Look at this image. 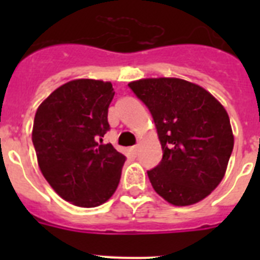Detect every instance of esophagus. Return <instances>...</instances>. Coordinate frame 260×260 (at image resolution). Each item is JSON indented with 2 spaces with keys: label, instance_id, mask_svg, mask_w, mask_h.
I'll use <instances>...</instances> for the list:
<instances>
[{
  "label": "esophagus",
  "instance_id": "1",
  "mask_svg": "<svg viewBox=\"0 0 260 260\" xmlns=\"http://www.w3.org/2000/svg\"><path fill=\"white\" fill-rule=\"evenodd\" d=\"M130 152H132L134 156H137L138 152H139V146H138V144H135V146L130 147Z\"/></svg>",
  "mask_w": 260,
  "mask_h": 260
}]
</instances>
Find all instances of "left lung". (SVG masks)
<instances>
[{
  "instance_id": "1",
  "label": "left lung",
  "mask_w": 260,
  "mask_h": 260,
  "mask_svg": "<svg viewBox=\"0 0 260 260\" xmlns=\"http://www.w3.org/2000/svg\"><path fill=\"white\" fill-rule=\"evenodd\" d=\"M128 87L151 112L161 143V161L147 171L151 185L174 206L198 203L221 182L233 151L226 110L183 79L150 78Z\"/></svg>"
}]
</instances>
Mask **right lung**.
Returning <instances> with one entry per match:
<instances>
[{
	"label": "right lung",
	"mask_w": 260,
	"mask_h": 260,
	"mask_svg": "<svg viewBox=\"0 0 260 260\" xmlns=\"http://www.w3.org/2000/svg\"><path fill=\"white\" fill-rule=\"evenodd\" d=\"M113 96L109 82L71 80L36 110L32 143L41 173L61 198L79 207L105 203L119 183L126 157L103 143Z\"/></svg>",
	"instance_id": "1"
}]
</instances>
